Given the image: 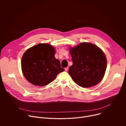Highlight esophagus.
<instances>
[{
  "label": "esophagus",
  "instance_id": "obj_1",
  "mask_svg": "<svg viewBox=\"0 0 126 126\" xmlns=\"http://www.w3.org/2000/svg\"><path fill=\"white\" fill-rule=\"evenodd\" d=\"M65 71H67L68 70V67L65 68Z\"/></svg>",
  "mask_w": 126,
  "mask_h": 126
}]
</instances>
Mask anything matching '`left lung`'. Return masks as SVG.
I'll return each instance as SVG.
<instances>
[{
    "label": "left lung",
    "instance_id": "left-lung-1",
    "mask_svg": "<svg viewBox=\"0 0 126 126\" xmlns=\"http://www.w3.org/2000/svg\"><path fill=\"white\" fill-rule=\"evenodd\" d=\"M73 65L68 73L73 81L83 88L98 84L103 78L107 67V60L103 52L97 46L82 43L70 48Z\"/></svg>",
    "mask_w": 126,
    "mask_h": 126
}]
</instances>
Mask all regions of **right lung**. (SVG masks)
<instances>
[{
	"label": "right lung",
	"mask_w": 126,
	"mask_h": 126,
	"mask_svg": "<svg viewBox=\"0 0 126 126\" xmlns=\"http://www.w3.org/2000/svg\"><path fill=\"white\" fill-rule=\"evenodd\" d=\"M55 54V48L48 44H39L28 49L21 60L22 72L27 80L33 85L44 86L64 71Z\"/></svg>",
	"instance_id": "right-lung-1"
}]
</instances>
